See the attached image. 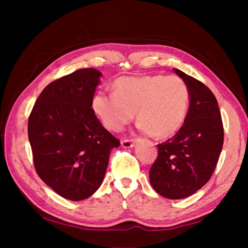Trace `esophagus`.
I'll list each match as a JSON object with an SVG mask.
<instances>
[{
	"mask_svg": "<svg viewBox=\"0 0 248 248\" xmlns=\"http://www.w3.org/2000/svg\"><path fill=\"white\" fill-rule=\"evenodd\" d=\"M134 142H136V139H124L121 141V145L124 148H132L134 145Z\"/></svg>",
	"mask_w": 248,
	"mask_h": 248,
	"instance_id": "1",
	"label": "esophagus"
}]
</instances>
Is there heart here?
Masks as SVG:
<instances>
[{"instance_id": "heart-1", "label": "heart", "mask_w": 248, "mask_h": 248, "mask_svg": "<svg viewBox=\"0 0 248 248\" xmlns=\"http://www.w3.org/2000/svg\"><path fill=\"white\" fill-rule=\"evenodd\" d=\"M190 104L189 86L177 75H141L116 79L114 93L97 92L92 109L105 127L119 131L134 118L159 139L182 128Z\"/></svg>"}]
</instances>
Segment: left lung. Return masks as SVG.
<instances>
[{"label":"left lung","instance_id":"8db88e82","mask_svg":"<svg viewBox=\"0 0 248 248\" xmlns=\"http://www.w3.org/2000/svg\"><path fill=\"white\" fill-rule=\"evenodd\" d=\"M174 72L189 86V110L177 133L157 144V157L149 174L157 194L169 199H183L211 178L223 146L224 131L212 92L180 70L174 69Z\"/></svg>","mask_w":248,"mask_h":248}]
</instances>
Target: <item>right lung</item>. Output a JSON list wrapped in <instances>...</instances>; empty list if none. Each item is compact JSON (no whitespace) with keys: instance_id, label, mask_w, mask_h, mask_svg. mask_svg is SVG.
<instances>
[{"instance_id":"1","label":"right lung","mask_w":248,"mask_h":248,"mask_svg":"<svg viewBox=\"0 0 248 248\" xmlns=\"http://www.w3.org/2000/svg\"><path fill=\"white\" fill-rule=\"evenodd\" d=\"M100 75L96 69H81L51 82L28 118L37 174L58 195L73 201L98 189L110 151L120 145L92 109Z\"/></svg>"}]
</instances>
